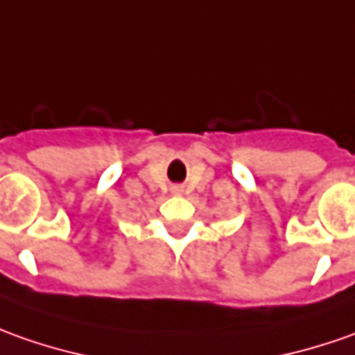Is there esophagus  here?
<instances>
[{"mask_svg":"<svg viewBox=\"0 0 355 355\" xmlns=\"http://www.w3.org/2000/svg\"><path fill=\"white\" fill-rule=\"evenodd\" d=\"M173 194H182V188H180V187H173Z\"/></svg>","mask_w":355,"mask_h":355,"instance_id":"obj_1","label":"esophagus"}]
</instances>
